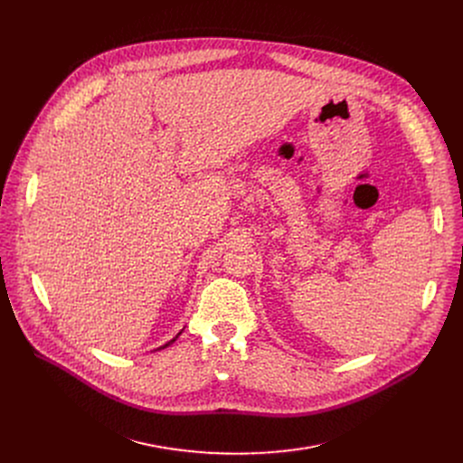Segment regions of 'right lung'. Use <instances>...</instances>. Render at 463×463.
Returning a JSON list of instances; mask_svg holds the SVG:
<instances>
[{
	"mask_svg": "<svg viewBox=\"0 0 463 463\" xmlns=\"http://www.w3.org/2000/svg\"><path fill=\"white\" fill-rule=\"evenodd\" d=\"M177 337H179V334H177V335H175V339H177ZM175 339H172V341H170V343H168V345H165V346H161V348H166V346H170V345H172V343H174V341H175ZM161 348H159V350H161Z\"/></svg>",
	"mask_w": 463,
	"mask_h": 463,
	"instance_id": "right-lung-1",
	"label": "right lung"
}]
</instances>
